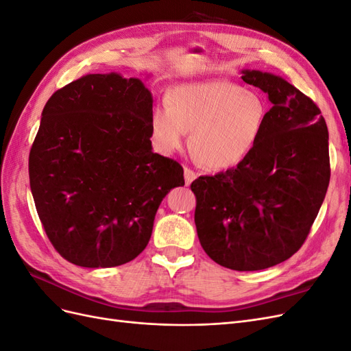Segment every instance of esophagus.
Here are the masks:
<instances>
[{
	"label": "esophagus",
	"instance_id": "34e87169",
	"mask_svg": "<svg viewBox=\"0 0 351 351\" xmlns=\"http://www.w3.org/2000/svg\"><path fill=\"white\" fill-rule=\"evenodd\" d=\"M195 178H196V173H193L190 168L184 167V182H186V186H189L190 183H192Z\"/></svg>",
	"mask_w": 351,
	"mask_h": 351
}]
</instances>
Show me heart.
Segmentation results:
<instances>
[{
	"label": "heart",
	"instance_id": "1",
	"mask_svg": "<svg viewBox=\"0 0 351 351\" xmlns=\"http://www.w3.org/2000/svg\"><path fill=\"white\" fill-rule=\"evenodd\" d=\"M269 108L262 95L227 80L183 83L167 93V107H155L151 129L162 154L190 149L210 169L237 167L258 145Z\"/></svg>",
	"mask_w": 351,
	"mask_h": 351
}]
</instances>
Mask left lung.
Wrapping results in <instances>:
<instances>
[{"instance_id":"8db88e82","label":"left lung","mask_w":351,"mask_h":351,"mask_svg":"<svg viewBox=\"0 0 351 351\" xmlns=\"http://www.w3.org/2000/svg\"><path fill=\"white\" fill-rule=\"evenodd\" d=\"M272 104L262 137L236 168L192 183L208 256L234 271L271 268L302 247L329 184L328 127L312 99L277 74L241 70Z\"/></svg>"}]
</instances>
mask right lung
Instances as JSON below:
<instances>
[{"mask_svg": "<svg viewBox=\"0 0 351 351\" xmlns=\"http://www.w3.org/2000/svg\"><path fill=\"white\" fill-rule=\"evenodd\" d=\"M152 104L139 77L86 74L42 111L29 155L32 196L52 246L77 267L133 261L162 199L184 186L182 165L152 151Z\"/></svg>", "mask_w": 351, "mask_h": 351, "instance_id": "right-lung-1", "label": "right lung"}]
</instances>
